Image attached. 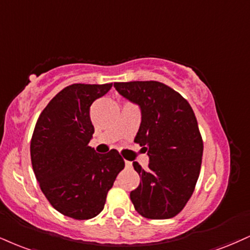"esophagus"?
Segmentation results:
<instances>
[{
  "label": "esophagus",
  "mask_w": 250,
  "mask_h": 250,
  "mask_svg": "<svg viewBox=\"0 0 250 250\" xmlns=\"http://www.w3.org/2000/svg\"><path fill=\"white\" fill-rule=\"evenodd\" d=\"M125 167H127V169H131V167H133V163L129 161H125Z\"/></svg>",
  "instance_id": "1"
}]
</instances>
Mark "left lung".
I'll use <instances>...</instances> for the list:
<instances>
[{"mask_svg": "<svg viewBox=\"0 0 250 250\" xmlns=\"http://www.w3.org/2000/svg\"><path fill=\"white\" fill-rule=\"evenodd\" d=\"M119 94L141 110L135 142L149 156L148 169L137 162L141 177L130 192L135 209L144 218H173L184 208L199 177L203 140L190 104L179 93L158 81L115 83Z\"/></svg>", "mask_w": 250, "mask_h": 250, "instance_id": "8db88e82", "label": "left lung"}]
</instances>
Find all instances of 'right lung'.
<instances>
[{"mask_svg": "<svg viewBox=\"0 0 250 250\" xmlns=\"http://www.w3.org/2000/svg\"><path fill=\"white\" fill-rule=\"evenodd\" d=\"M112 86L65 87L39 115L30 144L42 192L57 211L77 220L92 219L104 209L108 191L125 167L117 150L98 154L88 146L94 133L89 108Z\"/></svg>", "mask_w": 250, "mask_h": 250, "instance_id": "add662e5", "label": "right lung"}]
</instances>
